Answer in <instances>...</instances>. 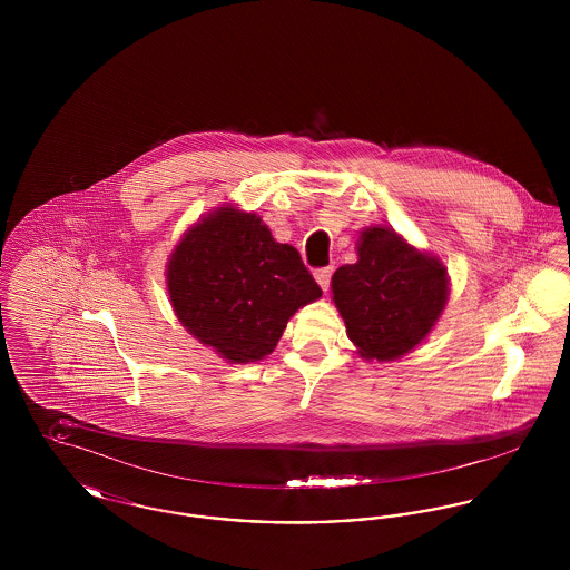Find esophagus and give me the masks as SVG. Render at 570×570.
I'll return each mask as SVG.
<instances>
[{
  "mask_svg": "<svg viewBox=\"0 0 570 570\" xmlns=\"http://www.w3.org/2000/svg\"><path fill=\"white\" fill-rule=\"evenodd\" d=\"M331 275H333V265H328V267H321V269H316V273H314V277H316V282L321 284V288H323V291H328Z\"/></svg>",
  "mask_w": 570,
  "mask_h": 570,
  "instance_id": "esophagus-1",
  "label": "esophagus"
}]
</instances>
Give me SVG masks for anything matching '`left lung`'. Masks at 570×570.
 I'll use <instances>...</instances> for the list:
<instances>
[{
  "instance_id": "obj_1",
  "label": "left lung",
  "mask_w": 570,
  "mask_h": 570,
  "mask_svg": "<svg viewBox=\"0 0 570 570\" xmlns=\"http://www.w3.org/2000/svg\"><path fill=\"white\" fill-rule=\"evenodd\" d=\"M442 263L389 228L361 235L358 261L333 273V301L358 354L393 361L435 325L449 295Z\"/></svg>"
}]
</instances>
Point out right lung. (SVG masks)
Segmentation results:
<instances>
[{
	"label": "right lung",
	"instance_id": "add662e5",
	"mask_svg": "<svg viewBox=\"0 0 570 570\" xmlns=\"http://www.w3.org/2000/svg\"><path fill=\"white\" fill-rule=\"evenodd\" d=\"M166 282L181 325L230 363L273 353L288 318L323 295L293 245L233 207L188 230Z\"/></svg>",
	"mask_w": 570,
	"mask_h": 570
}]
</instances>
